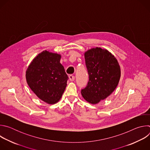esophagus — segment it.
Listing matches in <instances>:
<instances>
[{"instance_id":"1","label":"esophagus","mask_w":150,"mask_h":150,"mask_svg":"<svg viewBox=\"0 0 150 150\" xmlns=\"http://www.w3.org/2000/svg\"><path fill=\"white\" fill-rule=\"evenodd\" d=\"M69 79L71 81H74L75 80V76L72 75H70L69 76Z\"/></svg>"}]
</instances>
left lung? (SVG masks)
Instances as JSON below:
<instances>
[{
	"label": "left lung",
	"instance_id": "obj_1",
	"mask_svg": "<svg viewBox=\"0 0 150 150\" xmlns=\"http://www.w3.org/2000/svg\"><path fill=\"white\" fill-rule=\"evenodd\" d=\"M84 56L89 80L81 94L90 103L97 104L116 88L120 77V67L110 52L100 47L88 50Z\"/></svg>",
	"mask_w": 150,
	"mask_h": 150
}]
</instances>
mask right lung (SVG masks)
Segmentation results:
<instances>
[{"instance_id": "right-lung-1", "label": "right lung", "mask_w": 150, "mask_h": 150, "mask_svg": "<svg viewBox=\"0 0 150 150\" xmlns=\"http://www.w3.org/2000/svg\"><path fill=\"white\" fill-rule=\"evenodd\" d=\"M61 56L47 50L38 54L26 71V79L31 90L41 100L55 104L62 97L68 76L60 63Z\"/></svg>"}]
</instances>
